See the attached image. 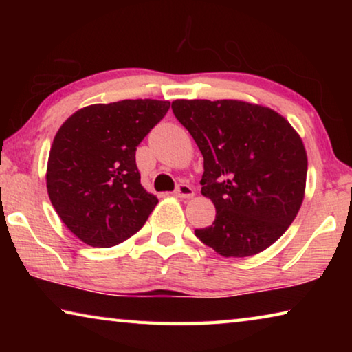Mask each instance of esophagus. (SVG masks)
<instances>
[{
	"label": "esophagus",
	"instance_id": "esophagus-1",
	"mask_svg": "<svg viewBox=\"0 0 352 352\" xmlns=\"http://www.w3.org/2000/svg\"><path fill=\"white\" fill-rule=\"evenodd\" d=\"M175 195L178 199H190L194 197V189L189 184H178L175 189Z\"/></svg>",
	"mask_w": 352,
	"mask_h": 352
}]
</instances>
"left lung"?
I'll return each instance as SVG.
<instances>
[{
  "instance_id": "1",
  "label": "left lung",
  "mask_w": 352,
  "mask_h": 352,
  "mask_svg": "<svg viewBox=\"0 0 352 352\" xmlns=\"http://www.w3.org/2000/svg\"><path fill=\"white\" fill-rule=\"evenodd\" d=\"M172 110L204 155L201 194L216 206V220L195 236L223 258L264 252L305 200L301 136L275 110L245 100L177 99Z\"/></svg>"
}]
</instances>
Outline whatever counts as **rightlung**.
<instances>
[{"mask_svg": "<svg viewBox=\"0 0 352 352\" xmlns=\"http://www.w3.org/2000/svg\"><path fill=\"white\" fill-rule=\"evenodd\" d=\"M169 107L155 99L93 104L58 129L47 158V195L83 243L109 248L127 241L157 206L142 188L135 152Z\"/></svg>", "mask_w": 352, "mask_h": 352, "instance_id": "add662e5", "label": "right lung"}]
</instances>
